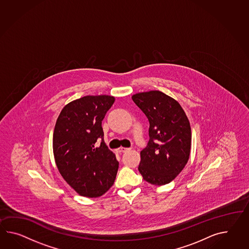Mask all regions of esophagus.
<instances>
[{"label": "esophagus", "mask_w": 249, "mask_h": 249, "mask_svg": "<svg viewBox=\"0 0 249 249\" xmlns=\"http://www.w3.org/2000/svg\"><path fill=\"white\" fill-rule=\"evenodd\" d=\"M127 150H129V148H127V147H123V146L119 148V152H120V153H125V152H127Z\"/></svg>", "instance_id": "esophagus-1"}]
</instances>
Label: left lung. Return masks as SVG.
<instances>
[{"mask_svg": "<svg viewBox=\"0 0 249 249\" xmlns=\"http://www.w3.org/2000/svg\"><path fill=\"white\" fill-rule=\"evenodd\" d=\"M149 122V141L140 152L139 171L154 185L172 182L188 162L192 131L188 118L175 99L160 91L132 96Z\"/></svg>", "mask_w": 249, "mask_h": 249, "instance_id": "1", "label": "left lung"}]
</instances>
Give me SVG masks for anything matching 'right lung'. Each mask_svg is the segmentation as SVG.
Wrapping results in <instances>:
<instances>
[{
  "label": "right lung",
  "mask_w": 249,
  "mask_h": 249,
  "mask_svg": "<svg viewBox=\"0 0 249 249\" xmlns=\"http://www.w3.org/2000/svg\"><path fill=\"white\" fill-rule=\"evenodd\" d=\"M109 95H88L61 110L53 134L55 164L81 196L96 198L115 181L119 162L103 140L102 122L114 103Z\"/></svg>",
  "instance_id": "right-lung-1"
}]
</instances>
